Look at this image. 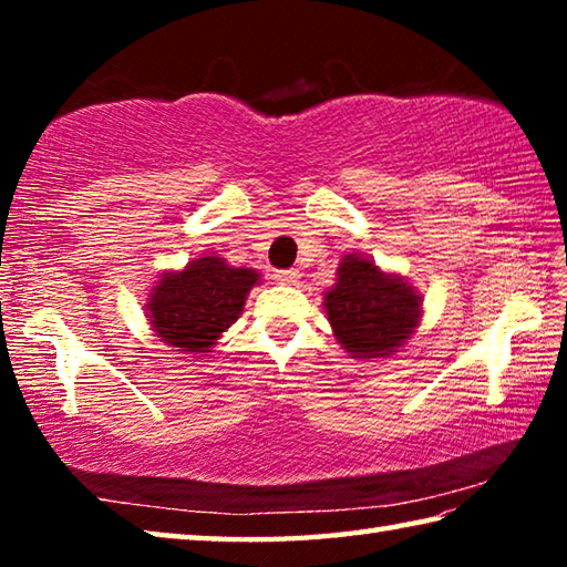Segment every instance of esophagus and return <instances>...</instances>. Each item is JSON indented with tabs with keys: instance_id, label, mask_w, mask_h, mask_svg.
<instances>
[{
	"instance_id": "34e87169",
	"label": "esophagus",
	"mask_w": 567,
	"mask_h": 567,
	"mask_svg": "<svg viewBox=\"0 0 567 567\" xmlns=\"http://www.w3.org/2000/svg\"><path fill=\"white\" fill-rule=\"evenodd\" d=\"M272 277H275V280L280 282V285H295L297 280H300L302 275H300V270H277Z\"/></svg>"
}]
</instances>
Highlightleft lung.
I'll return each mask as SVG.
<instances>
[{
  "instance_id": "left-lung-1",
  "label": "left lung",
  "mask_w": 567,
  "mask_h": 567,
  "mask_svg": "<svg viewBox=\"0 0 567 567\" xmlns=\"http://www.w3.org/2000/svg\"><path fill=\"white\" fill-rule=\"evenodd\" d=\"M332 334L352 358H385L415 332L422 297L400 275H388L362 255H344L338 282L324 292Z\"/></svg>"
}]
</instances>
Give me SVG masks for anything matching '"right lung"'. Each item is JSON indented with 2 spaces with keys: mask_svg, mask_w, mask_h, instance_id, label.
<instances>
[{
  "mask_svg": "<svg viewBox=\"0 0 567 567\" xmlns=\"http://www.w3.org/2000/svg\"><path fill=\"white\" fill-rule=\"evenodd\" d=\"M260 275L205 255L185 270L165 272L147 297V318L157 338L182 352H209L219 334L243 315L245 300Z\"/></svg>",
  "mask_w": 567,
  "mask_h": 567,
  "instance_id": "add662e5",
  "label": "right lung"
}]
</instances>
